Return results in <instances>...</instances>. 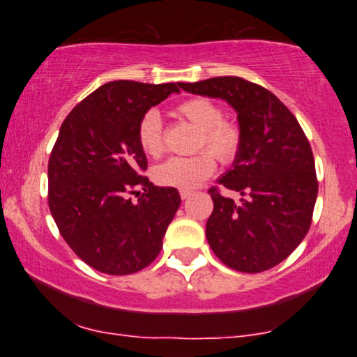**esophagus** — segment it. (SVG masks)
<instances>
[{"mask_svg":"<svg viewBox=\"0 0 357 357\" xmlns=\"http://www.w3.org/2000/svg\"><path fill=\"white\" fill-rule=\"evenodd\" d=\"M190 195H192V190H180V197H182V199H187Z\"/></svg>","mask_w":357,"mask_h":357,"instance_id":"1","label":"esophagus"}]
</instances>
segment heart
<instances>
[{"instance_id":"heart-1","label":"heart","mask_w":357,"mask_h":357,"mask_svg":"<svg viewBox=\"0 0 357 357\" xmlns=\"http://www.w3.org/2000/svg\"><path fill=\"white\" fill-rule=\"evenodd\" d=\"M178 116L198 130L195 149L199 151L192 158H170L154 169V180L164 187L188 190L197 187L214 172L216 162L213 154L222 162H231L242 143L241 128L232 121L224 120V112L213 100L193 97L177 105ZM138 143L149 158H159L164 153V126L158 110H148L138 123Z\"/></svg>"}]
</instances>
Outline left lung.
<instances>
[{"mask_svg": "<svg viewBox=\"0 0 357 357\" xmlns=\"http://www.w3.org/2000/svg\"><path fill=\"white\" fill-rule=\"evenodd\" d=\"M180 89L226 100L237 112L242 143L218 178L238 199L209 190V247L224 265L260 273L286 260L309 231L319 183L314 154L299 121L265 87L237 76L178 82Z\"/></svg>", "mask_w": 357, "mask_h": 357, "instance_id": "left-lung-1", "label": "left lung"}]
</instances>
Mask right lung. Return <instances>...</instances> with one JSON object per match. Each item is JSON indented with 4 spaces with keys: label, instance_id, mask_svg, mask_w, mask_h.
Returning a JSON list of instances; mask_svg holds the SVG:
<instances>
[{
    "label": "right lung",
    "instance_id": "add662e5",
    "mask_svg": "<svg viewBox=\"0 0 357 357\" xmlns=\"http://www.w3.org/2000/svg\"><path fill=\"white\" fill-rule=\"evenodd\" d=\"M174 92V82H107L70 112L53 146L52 216L71 250L105 275H131L153 263L182 202L175 188L144 177L148 159L138 143L141 116Z\"/></svg>",
    "mask_w": 357,
    "mask_h": 357
}]
</instances>
